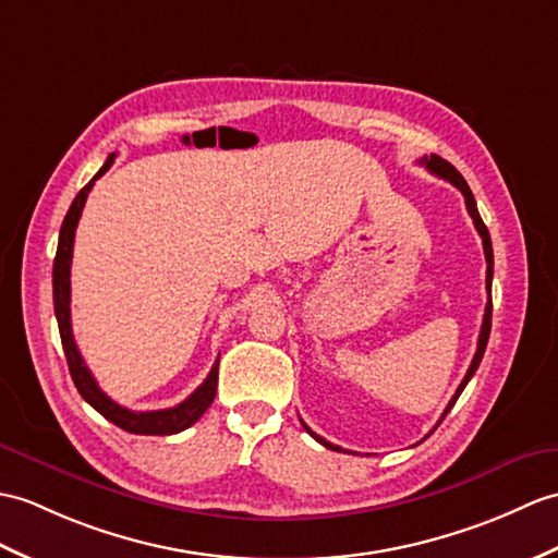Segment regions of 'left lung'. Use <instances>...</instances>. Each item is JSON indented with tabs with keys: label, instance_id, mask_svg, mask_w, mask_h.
I'll return each mask as SVG.
<instances>
[{
	"label": "left lung",
	"instance_id": "8db88e82",
	"mask_svg": "<svg viewBox=\"0 0 558 558\" xmlns=\"http://www.w3.org/2000/svg\"><path fill=\"white\" fill-rule=\"evenodd\" d=\"M418 163H423L427 171L430 173H435V175H439V178H445V180H449L451 185L454 187H459L461 190V194H463V199H465V209H469V214H471V218H473V226H475V230L481 232V238H483V250H485V258H487V292L492 290V274H495V254H492V240H489V232H487V226L483 223V218H481V214H477V206H475V197H473V192H471V187H469V183H465L463 180V175L457 171L454 166H451L449 161H445L442 157H437V154H430V157H423ZM489 330H492V296L487 300V306H485V318H483V328H481V338H477V349H475V356H473V361H471V366H469V373L463 375V380H461V385L457 387V395L449 399V404H447V409H445V413H442V418L437 421V425L445 421V416L449 413V409L457 404V399H459V395L463 392V387L469 385V380L473 378L475 375V371H477V366H481V361H483V354H485V347H487V340H489ZM302 425H304V430L316 439V442H320L323 447H328V449H332V451H342V447H338V445H332V442H328V439H323L320 435H316L314 430H311V427L302 421ZM435 425V427H437ZM433 427V430H435ZM430 430V433H433ZM427 437V435H425Z\"/></svg>",
	"mask_w": 558,
	"mask_h": 558
}]
</instances>
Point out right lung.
<instances>
[{"label":"right lung","mask_w":558,"mask_h":558,"mask_svg":"<svg viewBox=\"0 0 558 558\" xmlns=\"http://www.w3.org/2000/svg\"><path fill=\"white\" fill-rule=\"evenodd\" d=\"M113 159H116V154H109V159L104 161L97 175L75 194L71 209L61 223L59 247H57V256H54V274H51V288H54V314H57V323H59L63 354H66L69 371H71V378L77 387V392H81V397L87 401V404L97 409L104 418L111 421L113 425L123 427L125 433L175 435L180 430H185V427L197 423L202 418V413L211 407V401L216 397V385H218V361L214 364L211 373L206 375V380L185 401H180L178 407L161 409V411H131L121 404H116L111 397H107L99 390L97 380L93 378V373H89V368L85 366V361H83L81 352H77V344L73 340V330H71V258H73L75 228H77V220H81L89 190H93L97 178H101L109 171Z\"/></svg>","instance_id":"1"}]
</instances>
